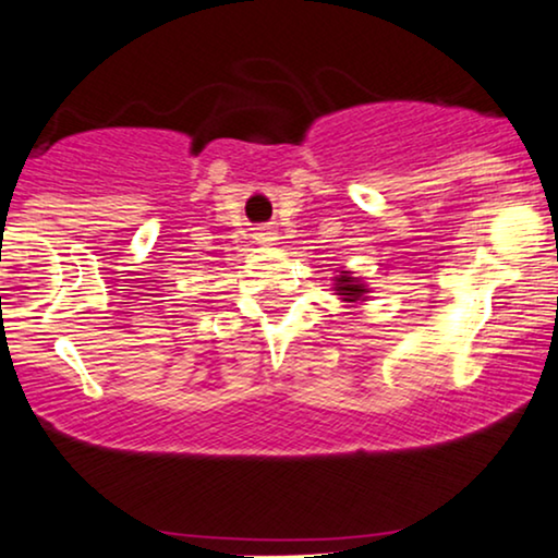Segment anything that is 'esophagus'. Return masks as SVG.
I'll return each mask as SVG.
<instances>
[{
  "label": "esophagus",
  "instance_id": "esophagus-1",
  "mask_svg": "<svg viewBox=\"0 0 558 558\" xmlns=\"http://www.w3.org/2000/svg\"><path fill=\"white\" fill-rule=\"evenodd\" d=\"M274 241H277V233H271L269 228L258 230V233H256V243H262V245H269V243H274Z\"/></svg>",
  "mask_w": 558,
  "mask_h": 558
}]
</instances>
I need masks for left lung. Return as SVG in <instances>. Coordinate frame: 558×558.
Masks as SVG:
<instances>
[{"label": "left lung", "instance_id": "obj_1", "mask_svg": "<svg viewBox=\"0 0 558 558\" xmlns=\"http://www.w3.org/2000/svg\"><path fill=\"white\" fill-rule=\"evenodd\" d=\"M366 292H368L366 284H361V279L353 277L351 271H341L336 277V294H341V300L349 302V305L364 302Z\"/></svg>", "mask_w": 558, "mask_h": 558}]
</instances>
